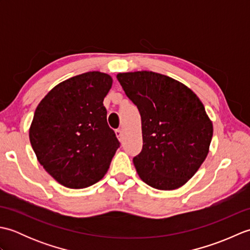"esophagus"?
Segmentation results:
<instances>
[{"label": "esophagus", "mask_w": 250, "mask_h": 250, "mask_svg": "<svg viewBox=\"0 0 250 250\" xmlns=\"http://www.w3.org/2000/svg\"><path fill=\"white\" fill-rule=\"evenodd\" d=\"M116 136L118 137V140H119L120 142H122V139H124V135H122V131H121L120 129L116 130Z\"/></svg>", "instance_id": "esophagus-1"}]
</instances>
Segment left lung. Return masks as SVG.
<instances>
[{"instance_id": "obj_1", "label": "left lung", "mask_w": 250, "mask_h": 250, "mask_svg": "<svg viewBox=\"0 0 250 250\" xmlns=\"http://www.w3.org/2000/svg\"><path fill=\"white\" fill-rule=\"evenodd\" d=\"M139 109L143 148L133 158L143 182L159 190L182 187L208 153L213 124L196 94L175 79L142 71L117 75Z\"/></svg>"}]
</instances>
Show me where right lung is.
<instances>
[{"label": "right lung", "mask_w": 250, "mask_h": 250, "mask_svg": "<svg viewBox=\"0 0 250 250\" xmlns=\"http://www.w3.org/2000/svg\"><path fill=\"white\" fill-rule=\"evenodd\" d=\"M111 83L105 73L81 74L57 84L35 109L32 148L46 172L64 187L98 183L119 148L103 105Z\"/></svg>", "instance_id": "right-lung-1"}]
</instances>
